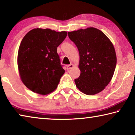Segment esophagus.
Wrapping results in <instances>:
<instances>
[{"instance_id":"34e87169","label":"esophagus","mask_w":135,"mask_h":135,"mask_svg":"<svg viewBox=\"0 0 135 135\" xmlns=\"http://www.w3.org/2000/svg\"><path fill=\"white\" fill-rule=\"evenodd\" d=\"M73 67V64H70V65H67V70H70Z\"/></svg>"}]
</instances>
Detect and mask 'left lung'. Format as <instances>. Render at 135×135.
<instances>
[{"label":"left lung","mask_w":135,"mask_h":135,"mask_svg":"<svg viewBox=\"0 0 135 135\" xmlns=\"http://www.w3.org/2000/svg\"><path fill=\"white\" fill-rule=\"evenodd\" d=\"M79 52L80 75L77 88L88 95L103 90L113 78L117 64L115 49L103 32L94 27L68 32Z\"/></svg>","instance_id":"left-lung-1"}]
</instances>
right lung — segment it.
<instances>
[{
	"label": "right lung",
	"mask_w": 135,
	"mask_h": 135,
	"mask_svg": "<svg viewBox=\"0 0 135 135\" xmlns=\"http://www.w3.org/2000/svg\"><path fill=\"white\" fill-rule=\"evenodd\" d=\"M67 31L34 28L21 42L17 63L20 78L27 88L40 95L56 89L64 74L57 47L65 39Z\"/></svg>",
	"instance_id": "add662e5"
}]
</instances>
